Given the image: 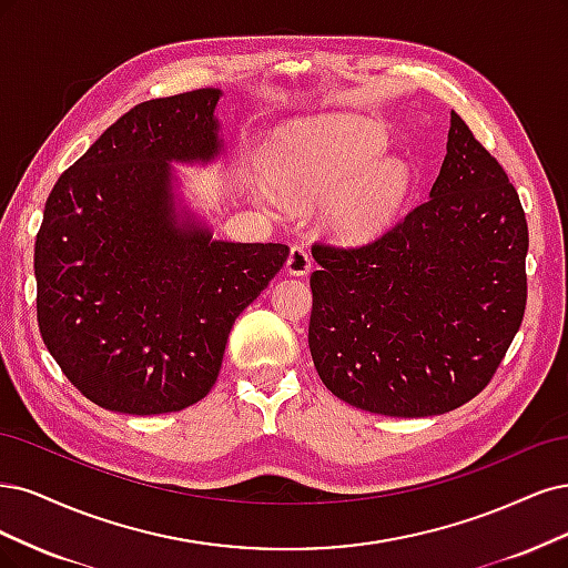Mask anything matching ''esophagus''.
Wrapping results in <instances>:
<instances>
[{
	"label": "esophagus",
	"mask_w": 568,
	"mask_h": 568,
	"mask_svg": "<svg viewBox=\"0 0 568 568\" xmlns=\"http://www.w3.org/2000/svg\"><path fill=\"white\" fill-rule=\"evenodd\" d=\"M311 264H314V260H311V254L306 252V247L302 245H292L290 254H287V271L295 273V276H304V273H308Z\"/></svg>",
	"instance_id": "1"
}]
</instances>
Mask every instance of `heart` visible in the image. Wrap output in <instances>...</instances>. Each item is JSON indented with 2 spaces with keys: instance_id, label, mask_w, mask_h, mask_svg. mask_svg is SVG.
<instances>
[{
  "instance_id": "obj_1",
  "label": "heart",
  "mask_w": 568,
  "mask_h": 568,
  "mask_svg": "<svg viewBox=\"0 0 568 568\" xmlns=\"http://www.w3.org/2000/svg\"><path fill=\"white\" fill-rule=\"evenodd\" d=\"M382 141L358 122L323 118L285 143L268 164V179L295 203L327 197V219L346 237L377 235L404 205L410 172L382 158Z\"/></svg>"
}]
</instances>
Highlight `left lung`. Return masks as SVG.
Instances as JSON below:
<instances>
[{
  "label": "left lung",
  "instance_id": "8db88e82",
  "mask_svg": "<svg viewBox=\"0 0 568 568\" xmlns=\"http://www.w3.org/2000/svg\"><path fill=\"white\" fill-rule=\"evenodd\" d=\"M528 226L517 189L450 111L432 193L375 241H316L308 346L344 404L389 417L465 406L524 321Z\"/></svg>",
  "mask_w": 568,
  "mask_h": 568
}]
</instances>
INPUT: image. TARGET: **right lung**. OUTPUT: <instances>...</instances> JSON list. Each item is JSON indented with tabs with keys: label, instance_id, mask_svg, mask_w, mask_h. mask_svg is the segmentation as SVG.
Here are the masks:
<instances>
[{
	"label": "right lung",
	"instance_id": "right-lung-1",
	"mask_svg": "<svg viewBox=\"0 0 568 568\" xmlns=\"http://www.w3.org/2000/svg\"><path fill=\"white\" fill-rule=\"evenodd\" d=\"M219 94L134 105L47 197L34 241L40 333L72 387L105 410L160 415L205 398L235 318L290 254L172 222L168 162L219 153Z\"/></svg>",
	"mask_w": 568,
	"mask_h": 568
}]
</instances>
